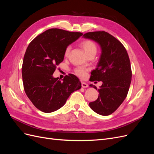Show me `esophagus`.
<instances>
[{
  "label": "esophagus",
  "instance_id": "34e87169",
  "mask_svg": "<svg viewBox=\"0 0 154 154\" xmlns=\"http://www.w3.org/2000/svg\"><path fill=\"white\" fill-rule=\"evenodd\" d=\"M82 86L83 88H87L88 87V84L85 82H82Z\"/></svg>",
  "mask_w": 154,
  "mask_h": 154
}]
</instances>
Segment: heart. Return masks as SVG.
<instances>
[{
    "instance_id": "obj_1",
    "label": "heart",
    "mask_w": 154,
    "mask_h": 154,
    "mask_svg": "<svg viewBox=\"0 0 154 154\" xmlns=\"http://www.w3.org/2000/svg\"><path fill=\"white\" fill-rule=\"evenodd\" d=\"M80 45L87 55L92 53H96L97 47L96 44L93 42L91 40H84L82 42ZM70 50H71V47H70V46H68V47L66 48V51H65V56H66V57H67V56H68V54H69ZM88 71V69L87 68L79 67L74 70V72H75V74L79 77L84 78L87 76Z\"/></svg>"
}]
</instances>
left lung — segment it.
<instances>
[{
    "mask_svg": "<svg viewBox=\"0 0 154 154\" xmlns=\"http://www.w3.org/2000/svg\"><path fill=\"white\" fill-rule=\"evenodd\" d=\"M83 37L96 42L101 50L90 80L103 83L98 89V97L89 106L100 115H110L123 103L129 90L132 71L128 53L118 40L105 31L87 32ZM89 86L97 90L95 85Z\"/></svg>",
    "mask_w": 154,
    "mask_h": 154,
    "instance_id": "1",
    "label": "left lung"
}]
</instances>
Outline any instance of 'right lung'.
<instances>
[{
    "label": "right lung",
    "instance_id": "1",
    "mask_svg": "<svg viewBox=\"0 0 154 154\" xmlns=\"http://www.w3.org/2000/svg\"><path fill=\"white\" fill-rule=\"evenodd\" d=\"M82 32L54 28L37 36L27 47L22 67V76L27 96L37 109L45 113L62 107L82 83L74 74L62 81L54 78L57 66L63 62L65 51L78 40Z\"/></svg>",
    "mask_w": 154,
    "mask_h": 154
}]
</instances>
